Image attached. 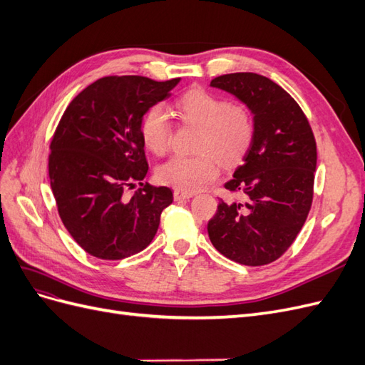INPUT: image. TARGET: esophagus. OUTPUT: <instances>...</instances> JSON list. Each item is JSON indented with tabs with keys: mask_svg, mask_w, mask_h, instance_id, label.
Instances as JSON below:
<instances>
[{
	"mask_svg": "<svg viewBox=\"0 0 365 365\" xmlns=\"http://www.w3.org/2000/svg\"><path fill=\"white\" fill-rule=\"evenodd\" d=\"M173 197H175V201H185V200H190V197H193V193H185V192L175 190Z\"/></svg>",
	"mask_w": 365,
	"mask_h": 365,
	"instance_id": "obj_1",
	"label": "esophagus"
}]
</instances>
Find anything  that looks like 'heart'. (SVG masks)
Wrapping results in <instances>:
<instances>
[{
	"instance_id": "1",
	"label": "heart",
	"mask_w": 365,
	"mask_h": 365,
	"mask_svg": "<svg viewBox=\"0 0 365 365\" xmlns=\"http://www.w3.org/2000/svg\"><path fill=\"white\" fill-rule=\"evenodd\" d=\"M184 123L200 128L195 157H172L157 170L160 182L173 189L195 193L213 182L220 175L219 160L231 165L242 160L254 138V121L244 106L228 105L224 98L204 90H192L176 102ZM170 121L161 105H152L140 123L143 145L155 155L169 146ZM215 155L213 156L212 153Z\"/></svg>"
}]
</instances>
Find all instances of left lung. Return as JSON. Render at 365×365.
<instances>
[{
  "instance_id": "1",
  "label": "left lung",
  "mask_w": 365,
  "mask_h": 365,
  "mask_svg": "<svg viewBox=\"0 0 365 365\" xmlns=\"http://www.w3.org/2000/svg\"><path fill=\"white\" fill-rule=\"evenodd\" d=\"M244 103L254 121V138L225 189L240 201L220 200L207 231L230 260L260 267L288 250L312 204L317 145L302 108L271 79L231 73L210 82Z\"/></svg>"
}]
</instances>
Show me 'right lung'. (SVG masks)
I'll list each match as a JSON object with an SVG mask.
<instances>
[{
    "label": "right lung",
    "mask_w": 365,
    "mask_h": 365,
    "mask_svg": "<svg viewBox=\"0 0 365 365\" xmlns=\"http://www.w3.org/2000/svg\"><path fill=\"white\" fill-rule=\"evenodd\" d=\"M180 81L108 76L65 109L50 146V184L65 228L94 257L120 260L145 250L173 201L164 185L140 182L130 197L125 190L149 169L141 118Z\"/></svg>",
    "instance_id": "obj_1"
}]
</instances>
